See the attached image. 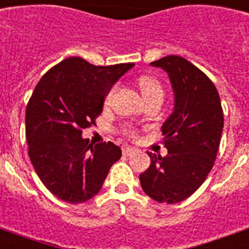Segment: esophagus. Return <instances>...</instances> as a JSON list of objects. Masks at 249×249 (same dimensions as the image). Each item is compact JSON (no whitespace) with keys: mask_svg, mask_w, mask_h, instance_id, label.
<instances>
[{"mask_svg":"<svg viewBox=\"0 0 249 249\" xmlns=\"http://www.w3.org/2000/svg\"><path fill=\"white\" fill-rule=\"evenodd\" d=\"M134 152H136V149L132 148V146H124L123 148V154H125V156H130Z\"/></svg>","mask_w":249,"mask_h":249,"instance_id":"esophagus-1","label":"esophagus"}]
</instances>
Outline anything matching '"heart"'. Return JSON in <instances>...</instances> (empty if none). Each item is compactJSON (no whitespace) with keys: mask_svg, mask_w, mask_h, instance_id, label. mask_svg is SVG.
<instances>
[{"mask_svg":"<svg viewBox=\"0 0 249 249\" xmlns=\"http://www.w3.org/2000/svg\"><path fill=\"white\" fill-rule=\"evenodd\" d=\"M137 86H139L140 92H141V95H142L143 99L156 96V95H163L161 83L158 82L156 78L150 76V75H142V76H140V78L137 79ZM116 89H117V87L113 86L109 91L107 92L106 99H104V103H106V104H109L110 101H112V99L115 96Z\"/></svg>","mask_w":249,"mask_h":249,"instance_id":"heart-1","label":"heart"}]
</instances>
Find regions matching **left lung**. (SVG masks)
Instances as JSON below:
<instances>
[{
	"mask_svg": "<svg viewBox=\"0 0 249 249\" xmlns=\"http://www.w3.org/2000/svg\"><path fill=\"white\" fill-rule=\"evenodd\" d=\"M150 64L169 75L174 109L161 128L167 154L148 152L150 166L140 174V182L152 199L173 204L194 194L213 169L223 109L213 83L185 58L169 55Z\"/></svg>",
	"mask_w": 249,
	"mask_h": 249,
	"instance_id": "8db88e82",
	"label": "left lung"
}]
</instances>
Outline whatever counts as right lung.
Listing matches in <instances>:
<instances>
[{
  "instance_id": "1",
  "label": "right lung",
  "mask_w": 249,
  "mask_h": 249,
  "mask_svg": "<svg viewBox=\"0 0 249 249\" xmlns=\"http://www.w3.org/2000/svg\"><path fill=\"white\" fill-rule=\"evenodd\" d=\"M134 63L93 66L78 56L42 76L26 108L29 157L42 183L67 203H83L100 191L121 157L113 142L92 145L83 129L95 125L107 92Z\"/></svg>"
}]
</instances>
